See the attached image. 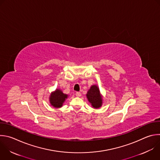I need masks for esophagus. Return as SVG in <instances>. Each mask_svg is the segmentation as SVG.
<instances>
[{"mask_svg": "<svg viewBox=\"0 0 160 160\" xmlns=\"http://www.w3.org/2000/svg\"><path fill=\"white\" fill-rule=\"evenodd\" d=\"M81 93L80 92H76L75 93V95L77 96V97H80L81 96Z\"/></svg>", "mask_w": 160, "mask_h": 160, "instance_id": "esophagus-1", "label": "esophagus"}]
</instances>
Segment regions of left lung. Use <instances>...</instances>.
Returning <instances> with one entry per match:
<instances>
[{
    "label": "left lung",
    "mask_w": 160,
    "mask_h": 160,
    "mask_svg": "<svg viewBox=\"0 0 160 160\" xmlns=\"http://www.w3.org/2000/svg\"><path fill=\"white\" fill-rule=\"evenodd\" d=\"M88 101L94 109H99L103 103V96L100 93L98 87L97 85H93L90 87L86 94Z\"/></svg>",
    "instance_id": "obj_1"
}]
</instances>
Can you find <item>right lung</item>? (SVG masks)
<instances>
[{
  "mask_svg": "<svg viewBox=\"0 0 160 160\" xmlns=\"http://www.w3.org/2000/svg\"><path fill=\"white\" fill-rule=\"evenodd\" d=\"M68 95L64 93L60 88H57L55 91L51 92L49 97L50 105L55 108H61Z\"/></svg>",
  "mask_w": 160,
  "mask_h": 160,
  "instance_id": "add662e5",
  "label": "right lung"
}]
</instances>
